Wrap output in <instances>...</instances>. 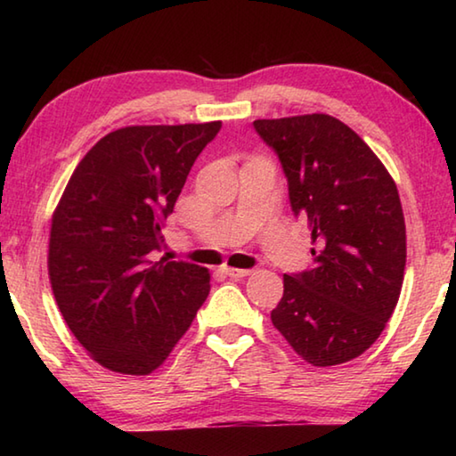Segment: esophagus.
Listing matches in <instances>:
<instances>
[{
	"mask_svg": "<svg viewBox=\"0 0 456 456\" xmlns=\"http://www.w3.org/2000/svg\"><path fill=\"white\" fill-rule=\"evenodd\" d=\"M223 273L229 277H235V280H243V277L251 275V269H237V267H223Z\"/></svg>",
	"mask_w": 456,
	"mask_h": 456,
	"instance_id": "esophagus-1",
	"label": "esophagus"
}]
</instances>
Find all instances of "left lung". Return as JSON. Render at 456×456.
Here are the masks:
<instances>
[{
    "label": "left lung",
    "mask_w": 456,
    "mask_h": 456,
    "mask_svg": "<svg viewBox=\"0 0 456 456\" xmlns=\"http://www.w3.org/2000/svg\"><path fill=\"white\" fill-rule=\"evenodd\" d=\"M288 176L291 211L307 219L314 267L283 275L272 322L307 364L364 354L398 304L406 225L396 183L372 149L330 114L253 122Z\"/></svg>",
    "instance_id": "obj_1"
}]
</instances>
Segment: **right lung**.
I'll return each instance as SVG.
<instances>
[{
    "instance_id": "add662e5",
    "label": "right lung",
    "mask_w": 456,
    "mask_h": 456,
    "mask_svg": "<svg viewBox=\"0 0 456 456\" xmlns=\"http://www.w3.org/2000/svg\"><path fill=\"white\" fill-rule=\"evenodd\" d=\"M221 122L125 126L92 146L52 215L48 275L76 339L112 372L146 376L209 296V269L152 261L160 227Z\"/></svg>"
}]
</instances>
